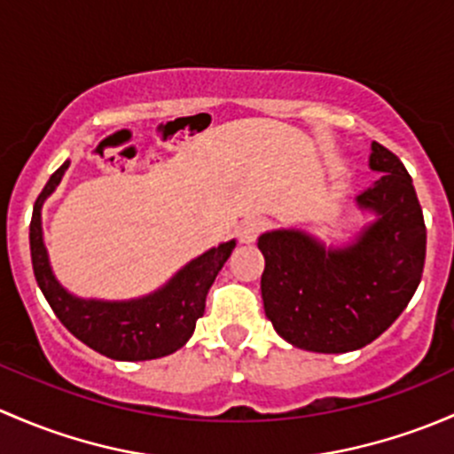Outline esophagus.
I'll use <instances>...</instances> for the list:
<instances>
[{
    "mask_svg": "<svg viewBox=\"0 0 454 454\" xmlns=\"http://www.w3.org/2000/svg\"><path fill=\"white\" fill-rule=\"evenodd\" d=\"M264 218H247V221L238 227V238H240V242H245V245H251V242H255V238L264 231Z\"/></svg>",
    "mask_w": 454,
    "mask_h": 454,
    "instance_id": "34e87169",
    "label": "esophagus"
}]
</instances>
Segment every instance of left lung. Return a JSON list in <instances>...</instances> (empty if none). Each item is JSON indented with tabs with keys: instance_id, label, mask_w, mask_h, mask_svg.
<instances>
[{
	"instance_id": "8db88e82",
	"label": "left lung",
	"mask_w": 454,
	"mask_h": 454,
	"mask_svg": "<svg viewBox=\"0 0 454 454\" xmlns=\"http://www.w3.org/2000/svg\"><path fill=\"white\" fill-rule=\"evenodd\" d=\"M380 179L356 196L376 221L343 249L297 229L262 233V301L275 332L295 348L343 354L365 348L402 315L422 279L427 225L404 163L372 144Z\"/></svg>"
}]
</instances>
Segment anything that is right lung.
<instances>
[{
    "label": "right lung",
    "instance_id": "add662e5",
    "mask_svg": "<svg viewBox=\"0 0 454 454\" xmlns=\"http://www.w3.org/2000/svg\"><path fill=\"white\" fill-rule=\"evenodd\" d=\"M69 161L50 176L35 203L30 223V254L36 284L54 315L78 340L114 361H153L184 348L203 317L205 299L231 255L236 240L223 242L185 264L166 286L130 301L81 299L65 291L54 278L43 245L41 207L63 179Z\"/></svg>",
    "mask_w": 454,
    "mask_h": 454
}]
</instances>
